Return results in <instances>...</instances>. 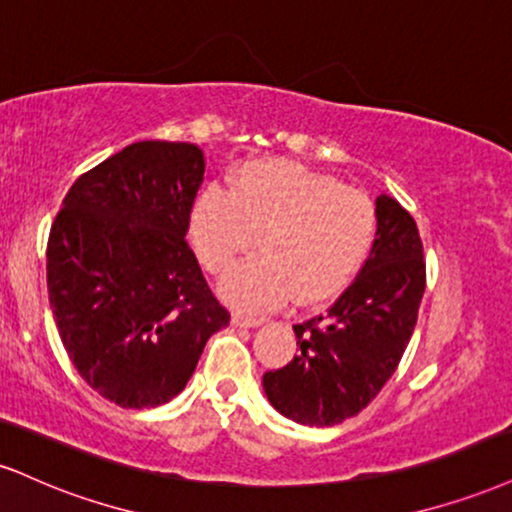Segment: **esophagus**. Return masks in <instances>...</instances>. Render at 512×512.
Wrapping results in <instances>:
<instances>
[{
    "instance_id": "esophagus-1",
    "label": "esophagus",
    "mask_w": 512,
    "mask_h": 512,
    "mask_svg": "<svg viewBox=\"0 0 512 512\" xmlns=\"http://www.w3.org/2000/svg\"><path fill=\"white\" fill-rule=\"evenodd\" d=\"M231 324L233 326H243V329H250V326L262 324V319L260 317H252V315H243V312H233Z\"/></svg>"
}]
</instances>
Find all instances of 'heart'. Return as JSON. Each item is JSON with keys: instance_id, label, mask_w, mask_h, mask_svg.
Segmentation results:
<instances>
[{"instance_id": "1", "label": "heart", "mask_w": 512, "mask_h": 512, "mask_svg": "<svg viewBox=\"0 0 512 512\" xmlns=\"http://www.w3.org/2000/svg\"><path fill=\"white\" fill-rule=\"evenodd\" d=\"M374 231L377 209L367 193L286 159L243 164L229 176V193L202 190L190 219L197 255L217 276L260 240L262 255L224 281L226 298L248 310L291 295L300 305L334 298L360 272Z\"/></svg>"}]
</instances>
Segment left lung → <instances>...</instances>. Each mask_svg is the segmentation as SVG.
Returning a JSON list of instances; mask_svg holds the SVG:
<instances>
[{
    "mask_svg": "<svg viewBox=\"0 0 512 512\" xmlns=\"http://www.w3.org/2000/svg\"><path fill=\"white\" fill-rule=\"evenodd\" d=\"M424 286L415 219L379 195L372 252L326 315L293 326L298 355L262 377L269 403L307 427H331L365 410L408 348Z\"/></svg>",
    "mask_w": 512,
    "mask_h": 512,
    "instance_id": "1",
    "label": "left lung"
}]
</instances>
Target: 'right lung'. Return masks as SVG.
Wrapping results in <instances>:
<instances>
[{"mask_svg": "<svg viewBox=\"0 0 512 512\" xmlns=\"http://www.w3.org/2000/svg\"><path fill=\"white\" fill-rule=\"evenodd\" d=\"M202 176L197 145L133 143L73 183L49 231L61 343L85 384L121 408L169 403L229 326L186 240Z\"/></svg>", "mask_w": 512, "mask_h": 512, "instance_id": "add662e5", "label": "right lung"}]
</instances>
